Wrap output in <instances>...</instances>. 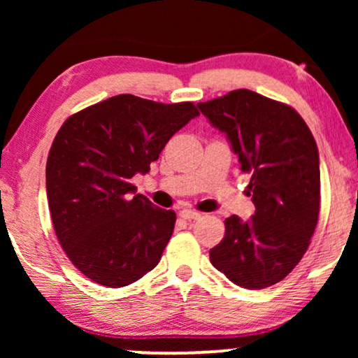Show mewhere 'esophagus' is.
Here are the masks:
<instances>
[{
    "label": "esophagus",
    "instance_id": "1",
    "mask_svg": "<svg viewBox=\"0 0 358 358\" xmlns=\"http://www.w3.org/2000/svg\"><path fill=\"white\" fill-rule=\"evenodd\" d=\"M179 215H180V218H184V220H199L200 217H202V213L197 212V210H189V208L180 210Z\"/></svg>",
    "mask_w": 358,
    "mask_h": 358
}]
</instances>
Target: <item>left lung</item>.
Returning a JSON list of instances; mask_svg holds the SVG:
<instances>
[{
  "label": "left lung",
  "mask_w": 358,
  "mask_h": 358,
  "mask_svg": "<svg viewBox=\"0 0 358 358\" xmlns=\"http://www.w3.org/2000/svg\"><path fill=\"white\" fill-rule=\"evenodd\" d=\"M223 131L251 174L248 195L256 212L248 222L224 220V238L210 261L249 290L267 288L290 273L310 246L320 217V153L311 130L290 106L249 90L199 102Z\"/></svg>",
  "instance_id": "left-lung-1"
}]
</instances>
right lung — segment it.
I'll list each match as a JSON object with an SVG mask.
<instances>
[{"label":"right lung","mask_w":358,"mask_h":358,"mask_svg":"<svg viewBox=\"0 0 358 358\" xmlns=\"http://www.w3.org/2000/svg\"><path fill=\"white\" fill-rule=\"evenodd\" d=\"M199 115L192 102L119 94L65 120L47 158V199L58 241L99 285H130L158 266L176 213L135 194L171 136Z\"/></svg>","instance_id":"right-lung-1"}]
</instances>
